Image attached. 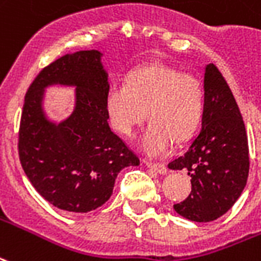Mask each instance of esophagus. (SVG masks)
<instances>
[{
	"mask_svg": "<svg viewBox=\"0 0 261 261\" xmlns=\"http://www.w3.org/2000/svg\"><path fill=\"white\" fill-rule=\"evenodd\" d=\"M144 163H145L146 167L155 170L159 174H167V167L165 165H162V163H152L149 160H144Z\"/></svg>",
	"mask_w": 261,
	"mask_h": 261,
	"instance_id": "obj_1",
	"label": "esophagus"
}]
</instances>
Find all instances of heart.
Segmentation results:
<instances>
[{
	"instance_id": "b5f03b06",
	"label": "heart",
	"mask_w": 261,
	"mask_h": 261,
	"mask_svg": "<svg viewBox=\"0 0 261 261\" xmlns=\"http://www.w3.org/2000/svg\"><path fill=\"white\" fill-rule=\"evenodd\" d=\"M105 109L112 127L125 137L134 136L148 116L150 124L141 138V149L148 156H163L175 140H190L199 128L204 91L196 77L153 65L130 73L125 83L111 86Z\"/></svg>"
}]
</instances>
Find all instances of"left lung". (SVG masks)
Masks as SVG:
<instances>
[{"label": "left lung", "mask_w": 261, "mask_h": 261, "mask_svg": "<svg viewBox=\"0 0 261 261\" xmlns=\"http://www.w3.org/2000/svg\"><path fill=\"white\" fill-rule=\"evenodd\" d=\"M202 130L171 170H188L192 191L174 204L179 216L209 223L225 214L242 194L249 174L245 123L228 84L213 63L204 67Z\"/></svg>", "instance_id": "left-lung-1"}]
</instances>
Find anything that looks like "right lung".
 <instances>
[{"label": "right lung", "mask_w": 261, "mask_h": 261, "mask_svg": "<svg viewBox=\"0 0 261 261\" xmlns=\"http://www.w3.org/2000/svg\"><path fill=\"white\" fill-rule=\"evenodd\" d=\"M96 49L66 54L44 67L24 98L19 158L42 198L74 213L98 209L111 198L117 174L140 159L111 130L105 109L109 79ZM74 86L75 109L65 121H49L45 90Z\"/></svg>", "instance_id": "right-lung-1"}]
</instances>
